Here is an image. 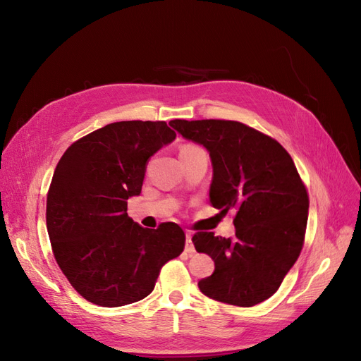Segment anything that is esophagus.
Wrapping results in <instances>:
<instances>
[{
    "label": "esophagus",
    "instance_id": "1",
    "mask_svg": "<svg viewBox=\"0 0 361 361\" xmlns=\"http://www.w3.org/2000/svg\"><path fill=\"white\" fill-rule=\"evenodd\" d=\"M185 251H187V253H194L195 251L191 233H187V236H185Z\"/></svg>",
    "mask_w": 361,
    "mask_h": 361
}]
</instances>
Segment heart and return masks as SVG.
Listing matches in <instances>:
<instances>
[{
	"mask_svg": "<svg viewBox=\"0 0 361 361\" xmlns=\"http://www.w3.org/2000/svg\"><path fill=\"white\" fill-rule=\"evenodd\" d=\"M187 147H192V146H185V147H183V149H187Z\"/></svg>",
	"mask_w": 361,
	"mask_h": 361,
	"instance_id": "b5f03b06",
	"label": "heart"
}]
</instances>
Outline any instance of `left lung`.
I'll return each mask as SVG.
<instances>
[{"mask_svg": "<svg viewBox=\"0 0 361 361\" xmlns=\"http://www.w3.org/2000/svg\"><path fill=\"white\" fill-rule=\"evenodd\" d=\"M170 126L209 152L211 204L236 212L233 238L192 236L195 250L215 264L199 289L239 307L268 300L297 262L307 226L309 195L290 155L276 140L233 120H171Z\"/></svg>", "mask_w": 361, "mask_h": 361, "instance_id": "obj_1", "label": "left lung"}]
</instances>
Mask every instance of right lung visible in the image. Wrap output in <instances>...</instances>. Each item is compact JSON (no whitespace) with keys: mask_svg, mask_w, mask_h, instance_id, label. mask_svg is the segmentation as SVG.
Segmentation results:
<instances>
[{"mask_svg":"<svg viewBox=\"0 0 361 361\" xmlns=\"http://www.w3.org/2000/svg\"><path fill=\"white\" fill-rule=\"evenodd\" d=\"M174 138L166 122H116L75 141L59 161L48 235L63 274L87 301L120 307L146 298L162 265L183 251L178 224L145 228L126 212L149 159Z\"/></svg>","mask_w":361,"mask_h":361,"instance_id":"1","label":"right lung"}]
</instances>
